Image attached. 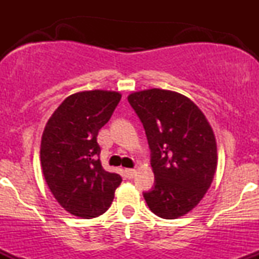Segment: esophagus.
Wrapping results in <instances>:
<instances>
[{
    "label": "esophagus",
    "instance_id": "34e87169",
    "mask_svg": "<svg viewBox=\"0 0 259 259\" xmlns=\"http://www.w3.org/2000/svg\"><path fill=\"white\" fill-rule=\"evenodd\" d=\"M125 174H126V177L129 178V179H133V178L135 177L136 170H135V169H125Z\"/></svg>",
    "mask_w": 259,
    "mask_h": 259
}]
</instances>
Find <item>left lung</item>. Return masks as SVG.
<instances>
[{
    "instance_id": "8db88e82",
    "label": "left lung",
    "mask_w": 259,
    "mask_h": 259,
    "mask_svg": "<svg viewBox=\"0 0 259 259\" xmlns=\"http://www.w3.org/2000/svg\"><path fill=\"white\" fill-rule=\"evenodd\" d=\"M144 125L154 184L144 192L163 219L189 213L203 198L217 169L214 134L201 109L178 92L150 89L127 97Z\"/></svg>"
}]
</instances>
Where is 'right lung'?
Wrapping results in <instances>:
<instances>
[{
    "label": "right lung",
    "mask_w": 259,
    "mask_h": 259,
    "mask_svg": "<svg viewBox=\"0 0 259 259\" xmlns=\"http://www.w3.org/2000/svg\"><path fill=\"white\" fill-rule=\"evenodd\" d=\"M119 92L92 90L70 95L47 121L41 140V167L57 202L84 219L106 212L121 183L100 160V129L111 119Z\"/></svg>",
    "instance_id": "right-lung-1"
}]
</instances>
